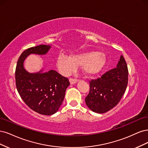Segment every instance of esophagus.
<instances>
[{
  "label": "esophagus",
  "mask_w": 148,
  "mask_h": 148,
  "mask_svg": "<svg viewBox=\"0 0 148 148\" xmlns=\"http://www.w3.org/2000/svg\"><path fill=\"white\" fill-rule=\"evenodd\" d=\"M78 81L77 79H74V78H70L69 79V82L71 83V84H74Z\"/></svg>",
  "instance_id": "1"
}]
</instances>
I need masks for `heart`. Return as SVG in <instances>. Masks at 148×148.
I'll use <instances>...</instances> for the list:
<instances>
[{"label":"heart","instance_id":"obj_1","mask_svg":"<svg viewBox=\"0 0 148 148\" xmlns=\"http://www.w3.org/2000/svg\"><path fill=\"white\" fill-rule=\"evenodd\" d=\"M106 56L102 53L89 51L72 55L71 57L60 54L56 60V66L61 73L68 75L82 66L84 72L87 75L97 74L106 64Z\"/></svg>","mask_w":148,"mask_h":148}]
</instances>
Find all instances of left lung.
Wrapping results in <instances>:
<instances>
[{"label": "left lung", "instance_id": "obj_1", "mask_svg": "<svg viewBox=\"0 0 148 148\" xmlns=\"http://www.w3.org/2000/svg\"><path fill=\"white\" fill-rule=\"evenodd\" d=\"M128 75L126 61L121 55L116 68L90 81L89 93L85 99L88 108L102 114L116 106L125 92Z\"/></svg>", "mask_w": 148, "mask_h": 148}]
</instances>
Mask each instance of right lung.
Returning <instances> with one entry per match:
<instances>
[{"label":"right lung","instance_id":"right-lung-1","mask_svg":"<svg viewBox=\"0 0 148 148\" xmlns=\"http://www.w3.org/2000/svg\"><path fill=\"white\" fill-rule=\"evenodd\" d=\"M50 47L40 45L25 50L19 57L15 70L16 87L24 102L32 110L47 116L58 111L69 81L54 70L29 73L24 68L23 63L29 55H45Z\"/></svg>","mask_w":148,"mask_h":148}]
</instances>
